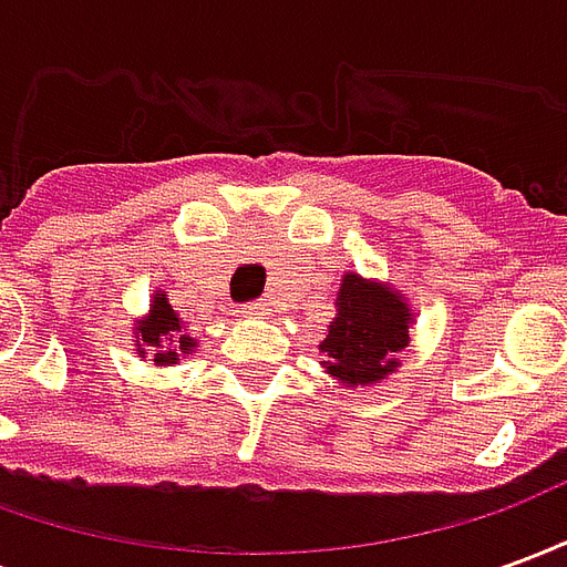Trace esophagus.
Here are the masks:
<instances>
[{
  "mask_svg": "<svg viewBox=\"0 0 567 567\" xmlns=\"http://www.w3.org/2000/svg\"><path fill=\"white\" fill-rule=\"evenodd\" d=\"M243 312H246L248 319H264V316H267V303L255 300V303H246V307H243Z\"/></svg>",
  "mask_w": 567,
  "mask_h": 567,
  "instance_id": "34e87169",
  "label": "esophagus"
}]
</instances>
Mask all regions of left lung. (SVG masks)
I'll return each instance as SVG.
<instances>
[{"label": "left lung", "mask_w": 567, "mask_h": 567, "mask_svg": "<svg viewBox=\"0 0 567 567\" xmlns=\"http://www.w3.org/2000/svg\"><path fill=\"white\" fill-rule=\"evenodd\" d=\"M413 312L389 285L346 272L337 291V319L321 340L324 368L346 389L382 382L401 364L398 355L410 343Z\"/></svg>", "instance_id": "8db88e82"}]
</instances>
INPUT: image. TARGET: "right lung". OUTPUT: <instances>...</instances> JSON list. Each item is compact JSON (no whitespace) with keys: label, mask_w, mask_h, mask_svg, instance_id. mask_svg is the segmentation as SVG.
Segmentation results:
<instances>
[{"label":"right lung","mask_w":567,"mask_h":567,"mask_svg":"<svg viewBox=\"0 0 567 567\" xmlns=\"http://www.w3.org/2000/svg\"><path fill=\"white\" fill-rule=\"evenodd\" d=\"M194 346L197 340L185 333V324L178 319V312L169 307L166 291L154 295L148 316L136 324V352L142 358H154L157 368H169V364H178L182 355H190Z\"/></svg>","instance_id":"obj_1"}]
</instances>
